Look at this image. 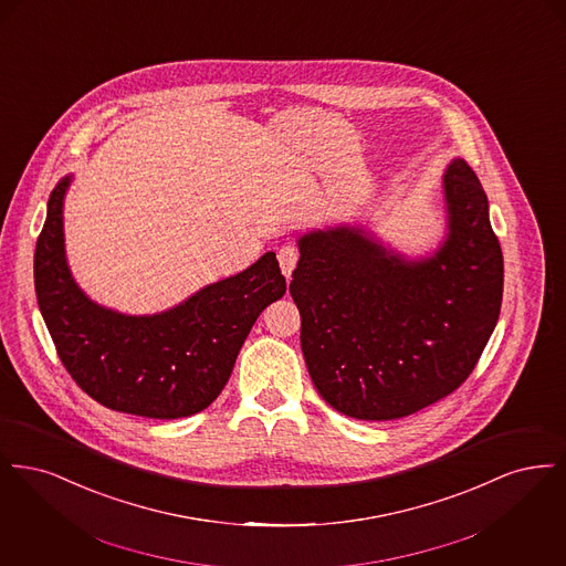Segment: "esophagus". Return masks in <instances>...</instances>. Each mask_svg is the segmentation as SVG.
Wrapping results in <instances>:
<instances>
[{
	"label": "esophagus",
	"mask_w": 566,
	"mask_h": 566,
	"mask_svg": "<svg viewBox=\"0 0 566 566\" xmlns=\"http://www.w3.org/2000/svg\"><path fill=\"white\" fill-rule=\"evenodd\" d=\"M277 261H280V270L286 275V280L291 277V273L296 268V261H298V250L293 243H286L277 250Z\"/></svg>",
	"instance_id": "esophagus-1"
}]
</instances>
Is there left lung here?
Instances as JSON below:
<instances>
[{"instance_id": "8db88e82", "label": "left lung", "mask_w": 566, "mask_h": 566, "mask_svg": "<svg viewBox=\"0 0 566 566\" xmlns=\"http://www.w3.org/2000/svg\"><path fill=\"white\" fill-rule=\"evenodd\" d=\"M450 235L407 263L339 227L298 240L291 295L301 350L326 403L397 420L452 395L475 369L503 301V252L488 197L464 159L443 178Z\"/></svg>"}]
</instances>
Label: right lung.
I'll list each match as a JSON object with an SVG mask.
<instances>
[{"label": "right lung", "mask_w": 566, "mask_h": 566, "mask_svg": "<svg viewBox=\"0 0 566 566\" xmlns=\"http://www.w3.org/2000/svg\"><path fill=\"white\" fill-rule=\"evenodd\" d=\"M56 182L35 243L33 277L42 318L63 367L97 403L174 420L214 401L261 312L286 293L273 252L157 316H123L82 295L63 252V195Z\"/></svg>", "instance_id": "right-lung-1"}]
</instances>
